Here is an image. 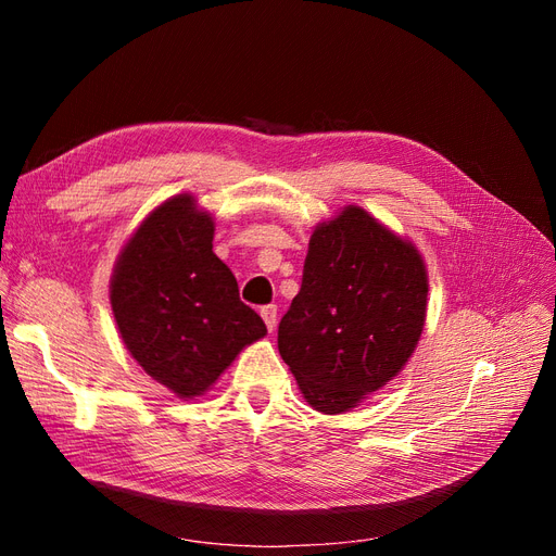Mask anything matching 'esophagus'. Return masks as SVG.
I'll list each match as a JSON object with an SVG mask.
<instances>
[{
	"instance_id": "34e87169",
	"label": "esophagus",
	"mask_w": 556,
	"mask_h": 556,
	"mask_svg": "<svg viewBox=\"0 0 556 556\" xmlns=\"http://www.w3.org/2000/svg\"><path fill=\"white\" fill-rule=\"evenodd\" d=\"M260 313H262V319L266 323L268 333H274L276 327H278V308L271 304V306H264Z\"/></svg>"
}]
</instances>
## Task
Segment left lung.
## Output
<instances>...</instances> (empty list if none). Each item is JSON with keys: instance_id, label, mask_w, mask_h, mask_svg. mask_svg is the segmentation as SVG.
Returning a JSON list of instances; mask_svg holds the SVG:
<instances>
[{"instance_id": "8db88e82", "label": "left lung", "mask_w": 556, "mask_h": 556, "mask_svg": "<svg viewBox=\"0 0 556 556\" xmlns=\"http://www.w3.org/2000/svg\"><path fill=\"white\" fill-rule=\"evenodd\" d=\"M427 292L419 250L364 208L345 206L313 229L278 350L315 410L348 413L406 366Z\"/></svg>"}]
</instances>
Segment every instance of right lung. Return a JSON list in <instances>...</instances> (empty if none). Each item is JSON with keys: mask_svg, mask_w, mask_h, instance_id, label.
<instances>
[{"mask_svg": "<svg viewBox=\"0 0 556 556\" xmlns=\"http://www.w3.org/2000/svg\"><path fill=\"white\" fill-rule=\"evenodd\" d=\"M213 215L192 194L150 211L115 260L111 308L129 355L180 399L201 396L266 336L213 252Z\"/></svg>", "mask_w": 556, "mask_h": 556, "instance_id": "right-lung-1", "label": "right lung"}]
</instances>
